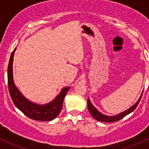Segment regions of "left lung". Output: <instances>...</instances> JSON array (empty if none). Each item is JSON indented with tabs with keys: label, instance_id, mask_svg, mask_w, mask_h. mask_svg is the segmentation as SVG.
Wrapping results in <instances>:
<instances>
[{
	"label": "left lung",
	"instance_id": "obj_1",
	"mask_svg": "<svg viewBox=\"0 0 149 149\" xmlns=\"http://www.w3.org/2000/svg\"><path fill=\"white\" fill-rule=\"evenodd\" d=\"M142 95H143V93H142V94L141 95V97H140L139 100H138L137 102L134 105H133L131 107L129 108L128 109H127V110L125 111V112H121V113L115 115V116H107V115H103V114H102L101 112H99V111L97 110V109H96L94 106H93L92 104H91V102H90L89 99H88V101H87L88 109V111H89L90 114L91 115V116H92L94 119L97 120L101 121V122H104V123H112V122H116V121L120 120H121L122 118H123L124 117H125L127 115L130 114V112H133V111L134 110L136 107H137V106L139 105L140 101H141Z\"/></svg>",
	"mask_w": 149,
	"mask_h": 149
}]
</instances>
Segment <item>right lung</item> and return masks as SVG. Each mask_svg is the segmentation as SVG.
<instances>
[{
  "mask_svg": "<svg viewBox=\"0 0 149 149\" xmlns=\"http://www.w3.org/2000/svg\"><path fill=\"white\" fill-rule=\"evenodd\" d=\"M16 48L10 55L8 66V86L10 96L15 106L30 119L39 121H50L59 115L63 107L64 98L70 87L63 88L61 92L51 102L45 105L29 101L15 86L13 80V61Z\"/></svg>",
  "mask_w": 149,
  "mask_h": 149,
  "instance_id": "obj_1",
  "label": "right lung"
}]
</instances>
